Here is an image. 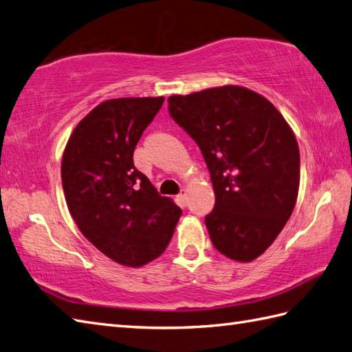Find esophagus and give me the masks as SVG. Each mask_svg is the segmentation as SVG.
Returning <instances> with one entry per match:
<instances>
[{
  "label": "esophagus",
  "instance_id": "esophagus-1",
  "mask_svg": "<svg viewBox=\"0 0 352 352\" xmlns=\"http://www.w3.org/2000/svg\"><path fill=\"white\" fill-rule=\"evenodd\" d=\"M177 199H178L179 204H183V206H186V202H187V192H186V189H183L182 192H179V195L177 196Z\"/></svg>",
  "mask_w": 352,
  "mask_h": 352
}]
</instances>
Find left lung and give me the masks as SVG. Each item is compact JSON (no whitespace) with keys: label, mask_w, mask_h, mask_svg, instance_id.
Masks as SVG:
<instances>
[{"label":"left lung","mask_w":352,"mask_h":352,"mask_svg":"<svg viewBox=\"0 0 352 352\" xmlns=\"http://www.w3.org/2000/svg\"><path fill=\"white\" fill-rule=\"evenodd\" d=\"M170 117L198 144L216 204L206 217L213 246L250 263L272 246L296 207V135L265 97L239 85L168 99Z\"/></svg>","instance_id":"8db88e82"}]
</instances>
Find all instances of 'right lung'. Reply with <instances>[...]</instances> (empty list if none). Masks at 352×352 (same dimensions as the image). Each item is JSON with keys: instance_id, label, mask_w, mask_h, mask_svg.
<instances>
[{"instance_id": "obj_1", "label": "right lung", "mask_w": 352, "mask_h": 352, "mask_svg": "<svg viewBox=\"0 0 352 352\" xmlns=\"http://www.w3.org/2000/svg\"><path fill=\"white\" fill-rule=\"evenodd\" d=\"M165 97H122L97 104L78 122L61 162L72 217L106 256L142 267L173 239L182 210L133 165V151Z\"/></svg>"}]
</instances>
